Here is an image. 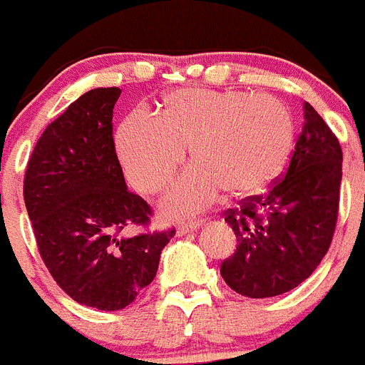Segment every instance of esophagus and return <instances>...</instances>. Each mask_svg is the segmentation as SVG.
<instances>
[{"label":"esophagus","mask_w":365,"mask_h":365,"mask_svg":"<svg viewBox=\"0 0 365 365\" xmlns=\"http://www.w3.org/2000/svg\"><path fill=\"white\" fill-rule=\"evenodd\" d=\"M201 225H202V221H199V219H190V221L179 222V227H177V235L190 234V232L197 230Z\"/></svg>","instance_id":"34e87169"}]
</instances>
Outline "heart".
<instances>
[{"instance_id":"b5f03b06","label":"heart","mask_w":365,"mask_h":365,"mask_svg":"<svg viewBox=\"0 0 365 365\" xmlns=\"http://www.w3.org/2000/svg\"><path fill=\"white\" fill-rule=\"evenodd\" d=\"M294 146V120L282 100L248 91L179 89L159 118L133 111L118 128L117 151L137 192L157 193L185 160L192 170L164 199L168 214L201 210L217 197H250L278 179Z\"/></svg>"}]
</instances>
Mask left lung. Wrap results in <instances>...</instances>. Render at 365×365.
<instances>
[{
  "label": "left lung",
  "instance_id": "1",
  "mask_svg": "<svg viewBox=\"0 0 365 365\" xmlns=\"http://www.w3.org/2000/svg\"><path fill=\"white\" fill-rule=\"evenodd\" d=\"M282 177L267 193L241 199L222 217L237 237L221 276L241 296L292 291L327 254L338 221L341 148L311 104Z\"/></svg>",
  "mask_w": 365,
  "mask_h": 365
}]
</instances>
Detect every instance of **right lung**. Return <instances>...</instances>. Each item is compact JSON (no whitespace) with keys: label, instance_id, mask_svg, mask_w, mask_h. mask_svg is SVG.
Masks as SVG:
<instances>
[{"label":"right lung","instance_id":"add662e5","mask_svg":"<svg viewBox=\"0 0 365 365\" xmlns=\"http://www.w3.org/2000/svg\"><path fill=\"white\" fill-rule=\"evenodd\" d=\"M118 96V87H98L74 100L38 138L24 179L45 267L67 296L100 311L128 307L175 235L148 230L153 210L125 186L113 140Z\"/></svg>","mask_w":365,"mask_h":365}]
</instances>
